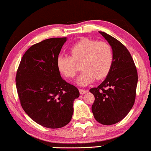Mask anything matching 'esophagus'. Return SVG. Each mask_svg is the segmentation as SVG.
<instances>
[{
  "mask_svg": "<svg viewBox=\"0 0 151 151\" xmlns=\"http://www.w3.org/2000/svg\"><path fill=\"white\" fill-rule=\"evenodd\" d=\"M87 92H88V91H87V89H79V93H80V94H84L87 93Z\"/></svg>",
  "mask_w": 151,
  "mask_h": 151,
  "instance_id": "obj_1",
  "label": "esophagus"
}]
</instances>
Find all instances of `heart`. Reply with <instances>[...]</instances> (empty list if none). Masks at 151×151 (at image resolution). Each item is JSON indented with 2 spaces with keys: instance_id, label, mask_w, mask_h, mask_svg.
I'll list each match as a JSON object with an SVG mask.
<instances>
[{
  "instance_id": "b5f03b06",
  "label": "heart",
  "mask_w": 151,
  "mask_h": 151,
  "mask_svg": "<svg viewBox=\"0 0 151 151\" xmlns=\"http://www.w3.org/2000/svg\"><path fill=\"white\" fill-rule=\"evenodd\" d=\"M70 56H58V69L67 78H72L78 72L77 64H82L84 70L76 79V83L84 87L95 79H104L112 66L114 53L108 43L89 39L77 41L70 48Z\"/></svg>"
}]
</instances>
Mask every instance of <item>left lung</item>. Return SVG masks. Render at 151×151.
<instances>
[{"instance_id": "obj_1", "label": "left lung", "mask_w": 151, "mask_h": 151, "mask_svg": "<svg viewBox=\"0 0 151 151\" xmlns=\"http://www.w3.org/2000/svg\"><path fill=\"white\" fill-rule=\"evenodd\" d=\"M99 33L112 46L114 59L105 80L89 92L94 96L92 111L95 120L102 125H110L122 120L132 109L135 100L137 72L127 48L109 34Z\"/></svg>"}]
</instances>
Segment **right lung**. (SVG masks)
I'll return each mask as SVG.
<instances>
[{
  "label": "right lung",
  "instance_id": "add662e5",
  "mask_svg": "<svg viewBox=\"0 0 151 151\" xmlns=\"http://www.w3.org/2000/svg\"><path fill=\"white\" fill-rule=\"evenodd\" d=\"M67 39L51 38L31 46L21 59L16 84L21 105L36 123L59 128L72 120L78 89L62 78L57 59Z\"/></svg>",
  "mask_w": 151,
  "mask_h": 151
}]
</instances>
